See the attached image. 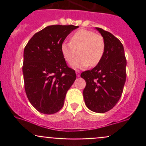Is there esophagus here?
Instances as JSON below:
<instances>
[{"mask_svg":"<svg viewBox=\"0 0 146 146\" xmlns=\"http://www.w3.org/2000/svg\"><path fill=\"white\" fill-rule=\"evenodd\" d=\"M76 76H77L78 77H80V72L79 71V70H76Z\"/></svg>","mask_w":146,"mask_h":146,"instance_id":"obj_1","label":"esophagus"}]
</instances>
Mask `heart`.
Segmentation results:
<instances>
[{"mask_svg": "<svg viewBox=\"0 0 146 146\" xmlns=\"http://www.w3.org/2000/svg\"><path fill=\"white\" fill-rule=\"evenodd\" d=\"M104 50L103 36L88 29L77 31L70 37V42H64L61 45V54L68 64L73 62L78 51L80 56L72 64L76 68L97 66L102 58Z\"/></svg>", "mask_w": 146, "mask_h": 146, "instance_id": "1", "label": "heart"}]
</instances>
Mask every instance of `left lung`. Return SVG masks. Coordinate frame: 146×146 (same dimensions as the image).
Segmentation results:
<instances>
[{
    "label": "left lung",
    "instance_id": "left-lung-1",
    "mask_svg": "<svg viewBox=\"0 0 146 146\" xmlns=\"http://www.w3.org/2000/svg\"><path fill=\"white\" fill-rule=\"evenodd\" d=\"M103 36L105 50L94 68L82 72L86 82L83 98L91 111L104 113L111 110L120 99L126 78V59L121 42L110 32L96 27Z\"/></svg>",
    "mask_w": 146,
    "mask_h": 146
}]
</instances>
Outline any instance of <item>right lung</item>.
Masks as SVG:
<instances>
[{"instance_id":"right-lung-1","label":"right lung","mask_w":146,"mask_h":146,"mask_svg":"<svg viewBox=\"0 0 146 146\" xmlns=\"http://www.w3.org/2000/svg\"><path fill=\"white\" fill-rule=\"evenodd\" d=\"M79 27L51 25L36 32L24 49L23 72L25 89L32 105L46 114L63 107L66 95L76 79V72L66 64L61 45Z\"/></svg>"}]
</instances>
